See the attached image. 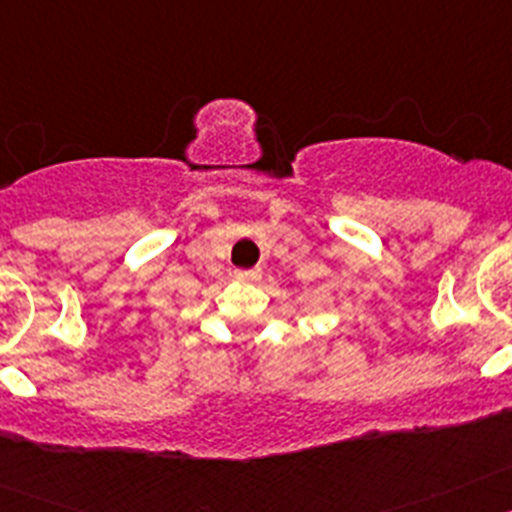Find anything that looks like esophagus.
<instances>
[{"mask_svg":"<svg viewBox=\"0 0 512 512\" xmlns=\"http://www.w3.org/2000/svg\"><path fill=\"white\" fill-rule=\"evenodd\" d=\"M235 277L243 279V282H256L261 277V269H246V271H235Z\"/></svg>","mask_w":512,"mask_h":512,"instance_id":"obj_1","label":"esophagus"}]
</instances>
